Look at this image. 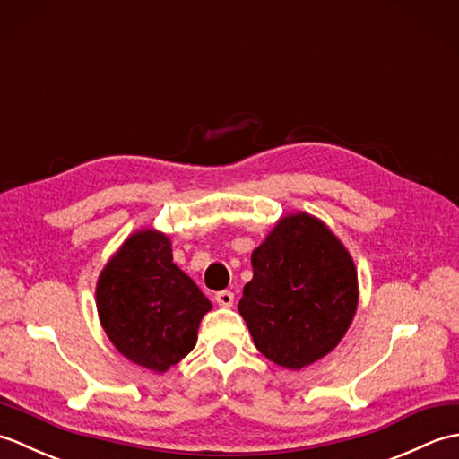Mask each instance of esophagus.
Returning a JSON list of instances; mask_svg holds the SVG:
<instances>
[{"mask_svg":"<svg viewBox=\"0 0 459 459\" xmlns=\"http://www.w3.org/2000/svg\"><path fill=\"white\" fill-rule=\"evenodd\" d=\"M214 301H217L219 306L222 307H230L232 304H235V294L229 290H222V291H217V296H214Z\"/></svg>","mask_w":459,"mask_h":459,"instance_id":"esophagus-1","label":"esophagus"}]
</instances>
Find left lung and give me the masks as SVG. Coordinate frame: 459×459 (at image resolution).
Listing matches in <instances>:
<instances>
[{
  "instance_id": "8db88e82",
  "label": "left lung",
  "mask_w": 459,
  "mask_h": 459,
  "mask_svg": "<svg viewBox=\"0 0 459 459\" xmlns=\"http://www.w3.org/2000/svg\"><path fill=\"white\" fill-rule=\"evenodd\" d=\"M252 270L238 311L262 355L301 368L337 347L357 309V270L324 222L288 214L252 252Z\"/></svg>"
}]
</instances>
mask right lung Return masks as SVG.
Listing matches in <instances>:
<instances>
[{"label": "right lung", "instance_id": "1", "mask_svg": "<svg viewBox=\"0 0 459 459\" xmlns=\"http://www.w3.org/2000/svg\"><path fill=\"white\" fill-rule=\"evenodd\" d=\"M96 306L114 347L155 373L189 353L203 316L212 307L173 264L169 238L150 229L134 232L104 266Z\"/></svg>", "mask_w": 459, "mask_h": 459}]
</instances>
